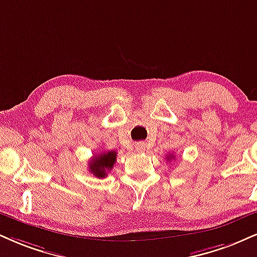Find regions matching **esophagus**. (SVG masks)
<instances>
[{
    "mask_svg": "<svg viewBox=\"0 0 257 257\" xmlns=\"http://www.w3.org/2000/svg\"><path fill=\"white\" fill-rule=\"evenodd\" d=\"M135 150H137V152L139 153L144 152V151L146 150V144H145V142H138V144L135 145Z\"/></svg>",
    "mask_w": 257,
    "mask_h": 257,
    "instance_id": "1",
    "label": "esophagus"
}]
</instances>
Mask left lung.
<instances>
[{"label": "left lung", "mask_w": 257, "mask_h": 257, "mask_svg": "<svg viewBox=\"0 0 257 257\" xmlns=\"http://www.w3.org/2000/svg\"><path fill=\"white\" fill-rule=\"evenodd\" d=\"M171 158H172V159H174V158H175V157H174V156H172V154H171V156H168V160H169V159H171Z\"/></svg>", "instance_id": "8db88e82"}]
</instances>
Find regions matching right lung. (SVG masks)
<instances>
[{"label":"right lung","instance_id":"1","mask_svg":"<svg viewBox=\"0 0 257 257\" xmlns=\"http://www.w3.org/2000/svg\"><path fill=\"white\" fill-rule=\"evenodd\" d=\"M117 153L115 151H109V152L100 153L99 156H94L89 160L88 169L95 177L104 178L106 177L107 171L113 168V164L116 163Z\"/></svg>","mask_w":257,"mask_h":257}]
</instances>
